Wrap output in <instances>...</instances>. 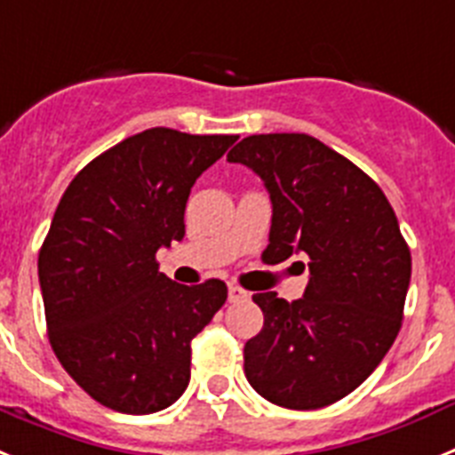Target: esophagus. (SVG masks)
Masks as SVG:
<instances>
[{"mask_svg":"<svg viewBox=\"0 0 455 455\" xmlns=\"http://www.w3.org/2000/svg\"><path fill=\"white\" fill-rule=\"evenodd\" d=\"M247 298H250V293H247L244 288L235 286V283H231V286H228V302H243V299H247Z\"/></svg>","mask_w":455,"mask_h":455,"instance_id":"obj_1","label":"esophagus"}]
</instances>
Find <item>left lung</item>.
Wrapping results in <instances>:
<instances>
[{"label": "left lung", "instance_id": "1", "mask_svg": "<svg viewBox=\"0 0 455 455\" xmlns=\"http://www.w3.org/2000/svg\"><path fill=\"white\" fill-rule=\"evenodd\" d=\"M227 157L259 173L270 192L263 260L309 256L302 298L254 295L263 330L244 343V375L275 405L325 408L355 392L392 347L412 275L410 247L375 180L315 137L251 134Z\"/></svg>", "mask_w": 455, "mask_h": 455}]
</instances>
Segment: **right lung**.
Returning a JSON list of instances; mask_svg holds the SVG:
<instances>
[{"label":"right lung","mask_w":455,"mask_h":455,"mask_svg":"<svg viewBox=\"0 0 455 455\" xmlns=\"http://www.w3.org/2000/svg\"><path fill=\"white\" fill-rule=\"evenodd\" d=\"M235 140L144 130L91 160L59 201L38 254L47 337L105 408L151 414L188 389L192 339L227 283L172 282L156 254L183 240L189 189Z\"/></svg>","instance_id":"right-lung-1"}]
</instances>
